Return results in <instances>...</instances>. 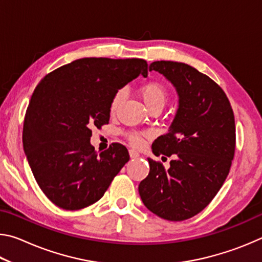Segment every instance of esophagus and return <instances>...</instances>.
<instances>
[{"label": "esophagus", "mask_w": 262, "mask_h": 262, "mask_svg": "<svg viewBox=\"0 0 262 262\" xmlns=\"http://www.w3.org/2000/svg\"><path fill=\"white\" fill-rule=\"evenodd\" d=\"M129 156H130V158H137L140 156V154L137 152V151H135L134 149H130L129 150Z\"/></svg>", "instance_id": "1"}]
</instances>
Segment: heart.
Returning <instances> with one entry per match:
<instances>
[{
	"label": "heart",
	"instance_id": "1",
	"mask_svg": "<svg viewBox=\"0 0 262 262\" xmlns=\"http://www.w3.org/2000/svg\"><path fill=\"white\" fill-rule=\"evenodd\" d=\"M140 95L142 99L144 100L145 105L148 106L150 111L152 110H162L166 105L168 99V91L166 86L162 82L150 81L143 84L140 88ZM123 98V91L118 90L112 97L110 104L111 113H114L118 110L121 100ZM149 136V133H139V132H129L126 134V139L133 145V147H141L143 144L145 137Z\"/></svg>",
	"mask_w": 262,
	"mask_h": 262
}]
</instances>
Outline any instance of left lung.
<instances>
[{
	"label": "left lung",
	"instance_id": "left-lung-1",
	"mask_svg": "<svg viewBox=\"0 0 262 262\" xmlns=\"http://www.w3.org/2000/svg\"><path fill=\"white\" fill-rule=\"evenodd\" d=\"M150 72L163 74L179 95V108L152 152L174 159L165 170L148 158L150 171L139 185L148 209L167 221H184L202 211L229 174L236 150L231 104L216 82L183 62L155 61Z\"/></svg>",
	"mask_w": 262,
	"mask_h": 262
}]
</instances>
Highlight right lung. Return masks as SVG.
<instances>
[{"instance_id":"add662e5","label":"right lung","mask_w":262,"mask_h":262,"mask_svg":"<svg viewBox=\"0 0 262 262\" xmlns=\"http://www.w3.org/2000/svg\"><path fill=\"white\" fill-rule=\"evenodd\" d=\"M140 74L148 75L145 60L84 57L53 70L35 86L23 148L35 181L55 206L78 210L94 205L129 161L120 143L96 152L91 128L108 123L112 97Z\"/></svg>"}]
</instances>
